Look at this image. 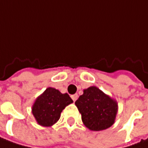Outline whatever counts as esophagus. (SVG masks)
<instances>
[{
    "mask_svg": "<svg viewBox=\"0 0 148 148\" xmlns=\"http://www.w3.org/2000/svg\"><path fill=\"white\" fill-rule=\"evenodd\" d=\"M78 97H79L78 94H74V95H72V96H71V97H72V99H73V101H75L78 99Z\"/></svg>",
    "mask_w": 148,
    "mask_h": 148,
    "instance_id": "1",
    "label": "esophagus"
}]
</instances>
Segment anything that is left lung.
I'll use <instances>...</instances> for the list:
<instances>
[{
    "label": "left lung",
    "instance_id": "left-lung-1",
    "mask_svg": "<svg viewBox=\"0 0 148 148\" xmlns=\"http://www.w3.org/2000/svg\"><path fill=\"white\" fill-rule=\"evenodd\" d=\"M75 105L84 125L93 131L106 130L114 124L118 103L97 86L84 90Z\"/></svg>",
    "mask_w": 148,
    "mask_h": 148
}]
</instances>
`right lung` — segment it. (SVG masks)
Instances as JSON below:
<instances>
[{"label": "right lung", "mask_w": 148, "mask_h": 148, "mask_svg": "<svg viewBox=\"0 0 148 148\" xmlns=\"http://www.w3.org/2000/svg\"><path fill=\"white\" fill-rule=\"evenodd\" d=\"M72 102L69 94H62L55 88L48 87L34 101L32 114L40 125L49 127L58 121L62 111Z\"/></svg>", "instance_id": "right-lung-1"}]
</instances>
